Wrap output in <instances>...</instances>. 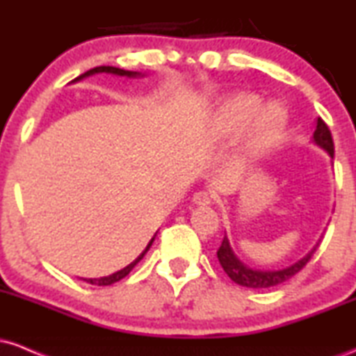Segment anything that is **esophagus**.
Wrapping results in <instances>:
<instances>
[{"label": "esophagus", "mask_w": 356, "mask_h": 356, "mask_svg": "<svg viewBox=\"0 0 356 356\" xmlns=\"http://www.w3.org/2000/svg\"><path fill=\"white\" fill-rule=\"evenodd\" d=\"M192 201H194L195 206H209V204L212 202V195L206 191L195 192L194 197H192Z\"/></svg>", "instance_id": "1"}]
</instances>
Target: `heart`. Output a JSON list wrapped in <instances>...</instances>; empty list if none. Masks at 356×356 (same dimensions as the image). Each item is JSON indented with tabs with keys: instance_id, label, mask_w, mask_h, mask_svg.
Here are the masks:
<instances>
[{
	"instance_id": "1",
	"label": "heart",
	"mask_w": 356,
	"mask_h": 356,
	"mask_svg": "<svg viewBox=\"0 0 356 356\" xmlns=\"http://www.w3.org/2000/svg\"><path fill=\"white\" fill-rule=\"evenodd\" d=\"M261 99L252 93H238L220 105L216 117V132L220 137H236L248 129L246 149L261 154L269 149L283 132L286 112L281 105L261 107Z\"/></svg>"
}]
</instances>
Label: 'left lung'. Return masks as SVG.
<instances>
[{"mask_svg": "<svg viewBox=\"0 0 356 356\" xmlns=\"http://www.w3.org/2000/svg\"><path fill=\"white\" fill-rule=\"evenodd\" d=\"M313 140L316 142L321 149H325L326 152L330 154V157L333 159L334 155V144H333V137L332 132H330L328 125L323 122V118H318L316 120V130L313 134ZM318 248V244H316ZM316 248L312 249V252H308L303 259L298 261V263L293 264V266L286 268V269H280V271H259V269H252L246 266L244 263H241L238 259V256L234 254L229 246V241H227L226 236H224L222 244L218 249V257L219 263L222 266L226 275L231 277L234 283H238L241 286H246V288H271V286H277L284 281H288L289 277H293L296 273H300L308 261L312 259V256L316 251Z\"/></svg>", "mask_w": 356, "mask_h": 356, "instance_id": "1", "label": "left lung"}]
</instances>
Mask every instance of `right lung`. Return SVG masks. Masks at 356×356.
<instances>
[{
  "label": "right lung",
  "instance_id": "obj_1",
  "mask_svg": "<svg viewBox=\"0 0 356 356\" xmlns=\"http://www.w3.org/2000/svg\"><path fill=\"white\" fill-rule=\"evenodd\" d=\"M95 73H113V75H120V76H137V75H140V73H137V72L122 70V68H117V67H95V68H92V70L85 72L83 75L76 76V79L73 80V81H76V80H81V79H85V76H90V75H95ZM154 239H155V238L150 239V243L147 244V248L144 249V251H142V254L138 256L137 259L134 261V263H130L129 266H127V268L120 269V271L113 273V275H110V276H104V277H90V280H83V281H87V283H90V284H95V286H108V284H113V283H117V281H120L122 277H125L127 275H129V273L132 271L134 266H136V264L138 263V261H140L142 257L145 256V252L149 251V248H150V246H152Z\"/></svg>",
  "mask_w": 356,
  "mask_h": 356
}]
</instances>
